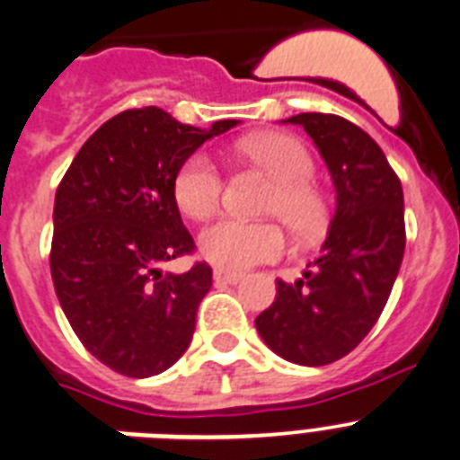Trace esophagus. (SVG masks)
Listing matches in <instances>:
<instances>
[{"mask_svg":"<svg viewBox=\"0 0 460 460\" xmlns=\"http://www.w3.org/2000/svg\"><path fill=\"white\" fill-rule=\"evenodd\" d=\"M239 280H242V274H237V271H214V283L217 286H237Z\"/></svg>","mask_w":460,"mask_h":460,"instance_id":"obj_1","label":"esophagus"}]
</instances>
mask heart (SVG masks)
Wrapping results in <instances>:
<instances>
[{
  "instance_id": "heart-1",
  "label": "heart",
  "mask_w": 460,
  "mask_h": 460,
  "mask_svg": "<svg viewBox=\"0 0 460 460\" xmlns=\"http://www.w3.org/2000/svg\"><path fill=\"white\" fill-rule=\"evenodd\" d=\"M242 152L270 172L276 190L270 214L280 217L302 237H311L323 227L327 207L323 195L311 184L313 158L302 142L280 133H258L242 140ZM174 202L186 217L202 221L221 205L223 177L207 154H193L174 174ZM286 233L279 223L221 218L200 234V255L223 271H243L283 255Z\"/></svg>"
}]
</instances>
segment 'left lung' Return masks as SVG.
<instances>
[{
    "instance_id": "obj_1",
    "label": "left lung",
    "mask_w": 460,
    "mask_h": 460,
    "mask_svg": "<svg viewBox=\"0 0 460 460\" xmlns=\"http://www.w3.org/2000/svg\"><path fill=\"white\" fill-rule=\"evenodd\" d=\"M336 189L323 253L255 318L271 350L302 367H324L355 350L387 304L405 251L403 189L377 142L339 115L302 112Z\"/></svg>"
}]
</instances>
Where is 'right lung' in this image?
<instances>
[{
	"instance_id": "right-lung-1",
	"label": "right lung",
	"mask_w": 460,
	"mask_h": 460,
	"mask_svg": "<svg viewBox=\"0 0 460 460\" xmlns=\"http://www.w3.org/2000/svg\"><path fill=\"white\" fill-rule=\"evenodd\" d=\"M237 119L195 128L161 108L124 110L84 142L55 195L50 271L83 345L128 377L164 373L193 339L211 267L161 265L193 253L174 202V174Z\"/></svg>"
}]
</instances>
